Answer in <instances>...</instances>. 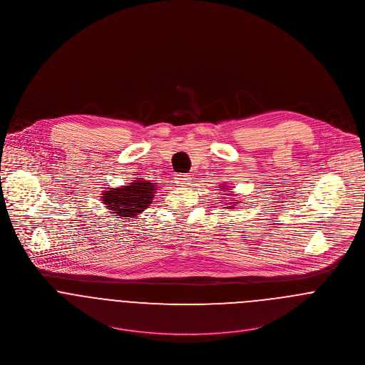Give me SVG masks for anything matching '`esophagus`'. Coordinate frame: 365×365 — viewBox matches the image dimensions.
<instances>
[{
	"instance_id": "obj_1",
	"label": "esophagus",
	"mask_w": 365,
	"mask_h": 365,
	"mask_svg": "<svg viewBox=\"0 0 365 365\" xmlns=\"http://www.w3.org/2000/svg\"><path fill=\"white\" fill-rule=\"evenodd\" d=\"M174 180H175V184L180 185V187H185L190 184L191 181V177L188 174H182V173H178L174 175Z\"/></svg>"
}]
</instances>
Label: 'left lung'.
Returning <instances> with one entry per match:
<instances>
[{
    "label": "left lung",
    "mask_w": 365,
    "mask_h": 365,
    "mask_svg": "<svg viewBox=\"0 0 365 365\" xmlns=\"http://www.w3.org/2000/svg\"><path fill=\"white\" fill-rule=\"evenodd\" d=\"M222 187H226V185H222ZM226 195H232V194H226ZM235 201H237V200H235ZM232 205H235V202H232ZM227 208V207H226Z\"/></svg>",
    "instance_id": "8db88e82"
}]
</instances>
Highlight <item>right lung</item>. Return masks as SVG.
Listing matches in <instances>:
<instances>
[{
	"instance_id": "right-lung-1",
	"label": "right lung",
	"mask_w": 365,
	"mask_h": 365,
	"mask_svg": "<svg viewBox=\"0 0 365 365\" xmlns=\"http://www.w3.org/2000/svg\"><path fill=\"white\" fill-rule=\"evenodd\" d=\"M156 184L145 180H136L129 185H122L119 188H109L103 194L106 208L113 210L115 216L123 219L136 217L153 202L156 192Z\"/></svg>"
}]
</instances>
